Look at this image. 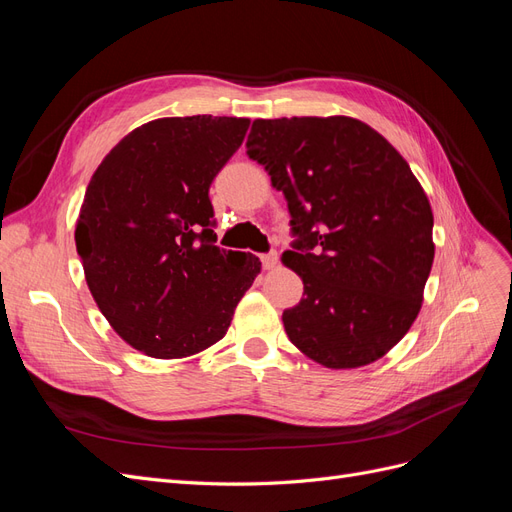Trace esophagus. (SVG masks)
Returning <instances> with one entry per match:
<instances>
[{"label": "esophagus", "instance_id": "esophagus-1", "mask_svg": "<svg viewBox=\"0 0 512 512\" xmlns=\"http://www.w3.org/2000/svg\"><path fill=\"white\" fill-rule=\"evenodd\" d=\"M260 260H262V269H265V271H273L277 267V254L275 252L262 254Z\"/></svg>", "mask_w": 512, "mask_h": 512}]
</instances>
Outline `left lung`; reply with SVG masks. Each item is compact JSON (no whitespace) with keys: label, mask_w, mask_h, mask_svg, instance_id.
Segmentation results:
<instances>
[{"label":"left lung","mask_w":512,"mask_h":512,"mask_svg":"<svg viewBox=\"0 0 512 512\" xmlns=\"http://www.w3.org/2000/svg\"><path fill=\"white\" fill-rule=\"evenodd\" d=\"M247 156L284 192L294 250L282 262L303 299L282 320L290 342L329 369L374 363L404 337L433 265V213L408 162L346 117L256 119Z\"/></svg>","instance_id":"obj_1"}]
</instances>
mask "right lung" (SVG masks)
Instances as JSON below:
<instances>
[{"label":"right lung","mask_w":512,"mask_h":512,"mask_svg":"<svg viewBox=\"0 0 512 512\" xmlns=\"http://www.w3.org/2000/svg\"><path fill=\"white\" fill-rule=\"evenodd\" d=\"M250 119L162 117L132 130L91 175L74 241L100 312L153 359L226 335L260 260L215 245L209 185Z\"/></svg>","instance_id":"add662e5"}]
</instances>
